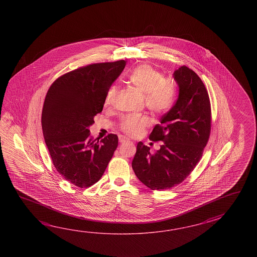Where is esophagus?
<instances>
[{"label":"esophagus","instance_id":"34e87169","mask_svg":"<svg viewBox=\"0 0 257 257\" xmlns=\"http://www.w3.org/2000/svg\"><path fill=\"white\" fill-rule=\"evenodd\" d=\"M128 142V139L126 137L119 136V142L120 143H125V142Z\"/></svg>","mask_w":257,"mask_h":257}]
</instances>
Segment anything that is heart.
<instances>
[{
    "instance_id": "heart-1",
    "label": "heart",
    "mask_w": 257,
    "mask_h": 257,
    "mask_svg": "<svg viewBox=\"0 0 257 257\" xmlns=\"http://www.w3.org/2000/svg\"><path fill=\"white\" fill-rule=\"evenodd\" d=\"M128 84L143 94L145 105L154 114H163L171 108L175 99V87L169 80L149 65L137 67L127 77ZM115 90L111 89L107 94V101L114 95ZM146 115H126L120 122V130L128 136L141 133L149 125Z\"/></svg>"
}]
</instances>
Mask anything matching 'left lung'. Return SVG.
<instances>
[{"mask_svg": "<svg viewBox=\"0 0 257 257\" xmlns=\"http://www.w3.org/2000/svg\"><path fill=\"white\" fill-rule=\"evenodd\" d=\"M178 98L150 135L162 142L150 153L142 142L137 145L132 168L139 180L152 190H166L181 184L202 157L211 128L208 91L197 73L186 66L174 72Z\"/></svg>", "mask_w": 257, "mask_h": 257, "instance_id": "1", "label": "left lung"}]
</instances>
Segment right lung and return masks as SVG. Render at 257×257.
I'll return each mask as SVG.
<instances>
[{
	"mask_svg": "<svg viewBox=\"0 0 257 257\" xmlns=\"http://www.w3.org/2000/svg\"><path fill=\"white\" fill-rule=\"evenodd\" d=\"M125 66L121 60L67 72L50 85L44 101L41 124L52 163L64 179L81 188L100 180L117 147L115 134L95 142L88 127Z\"/></svg>",
	"mask_w": 257,
	"mask_h": 257,
	"instance_id": "right-lung-1",
	"label": "right lung"
}]
</instances>
